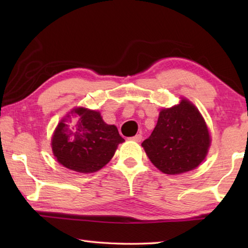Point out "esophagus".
Returning a JSON list of instances; mask_svg holds the SVG:
<instances>
[{"instance_id": "esophagus-1", "label": "esophagus", "mask_w": 248, "mask_h": 248, "mask_svg": "<svg viewBox=\"0 0 248 248\" xmlns=\"http://www.w3.org/2000/svg\"><path fill=\"white\" fill-rule=\"evenodd\" d=\"M130 139L133 140V141H136V142H140L142 140V136H141V134H136V136L131 137V138H130Z\"/></svg>"}]
</instances>
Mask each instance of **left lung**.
<instances>
[{
	"label": "left lung",
	"mask_w": 248,
	"mask_h": 248,
	"mask_svg": "<svg viewBox=\"0 0 248 248\" xmlns=\"http://www.w3.org/2000/svg\"><path fill=\"white\" fill-rule=\"evenodd\" d=\"M142 146L159 170L176 175L199 166L208 153L210 136L198 109L182 99L174 107L162 109L153 132Z\"/></svg>",
	"instance_id": "left-lung-1"
}]
</instances>
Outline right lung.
<instances>
[{
	"mask_svg": "<svg viewBox=\"0 0 248 248\" xmlns=\"http://www.w3.org/2000/svg\"><path fill=\"white\" fill-rule=\"evenodd\" d=\"M58 124L52 151L58 162L79 173H94L114 156L124 141L116 125L107 124L98 111L75 108Z\"/></svg>",
	"mask_w": 248,
	"mask_h": 248,
	"instance_id": "1",
	"label": "right lung"
}]
</instances>
